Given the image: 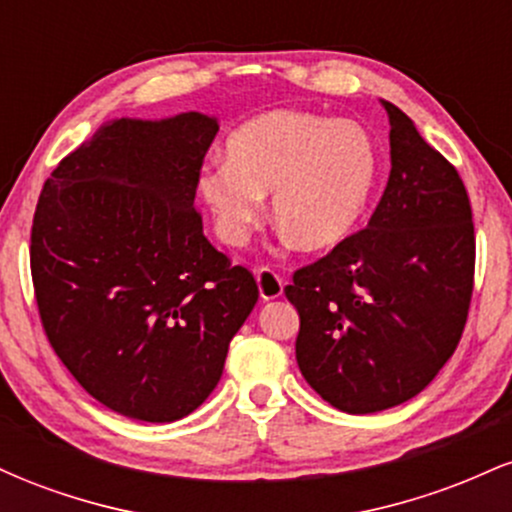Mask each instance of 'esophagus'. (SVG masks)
Here are the masks:
<instances>
[{
	"instance_id": "obj_1",
	"label": "esophagus",
	"mask_w": 512,
	"mask_h": 512,
	"mask_svg": "<svg viewBox=\"0 0 512 512\" xmlns=\"http://www.w3.org/2000/svg\"><path fill=\"white\" fill-rule=\"evenodd\" d=\"M257 286H260V296L264 301H272V298H279L284 293V279L274 272L272 267H260L255 272Z\"/></svg>"
}]
</instances>
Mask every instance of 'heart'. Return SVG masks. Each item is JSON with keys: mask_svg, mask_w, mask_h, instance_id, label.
I'll use <instances>...</instances> for the list:
<instances>
[{"mask_svg": "<svg viewBox=\"0 0 512 512\" xmlns=\"http://www.w3.org/2000/svg\"><path fill=\"white\" fill-rule=\"evenodd\" d=\"M378 180V149L358 122L269 110L226 142V161L199 175V195L228 245H243L272 192L274 219L303 250L342 243Z\"/></svg>", "mask_w": 512, "mask_h": 512, "instance_id": "heart-1", "label": "heart"}]
</instances>
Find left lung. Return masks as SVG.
I'll list each match as a JSON object with an SVG mask.
<instances>
[{
	"mask_svg": "<svg viewBox=\"0 0 512 512\" xmlns=\"http://www.w3.org/2000/svg\"><path fill=\"white\" fill-rule=\"evenodd\" d=\"M392 170L368 226L293 272L296 361L332 407L373 414L419 395L455 354L474 289L472 204L457 168L397 105Z\"/></svg>",
	"mask_w": 512,
	"mask_h": 512,
	"instance_id": "1",
	"label": "left lung"
}]
</instances>
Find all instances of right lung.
Returning a JSON list of instances; mask_svg holds the SVG:
<instances>
[{
	"label": "right lung",
	"instance_id": "1",
	"mask_svg": "<svg viewBox=\"0 0 512 512\" xmlns=\"http://www.w3.org/2000/svg\"><path fill=\"white\" fill-rule=\"evenodd\" d=\"M219 125H103L45 180L31 276L45 337L93 399L168 424L195 411L255 308L257 281L204 238L195 195Z\"/></svg>",
	"mask_w": 512,
	"mask_h": 512
}]
</instances>
